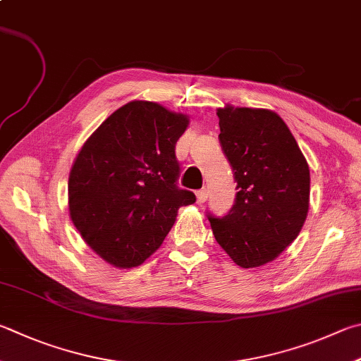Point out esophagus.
I'll return each instance as SVG.
<instances>
[{"mask_svg":"<svg viewBox=\"0 0 361 361\" xmlns=\"http://www.w3.org/2000/svg\"><path fill=\"white\" fill-rule=\"evenodd\" d=\"M207 195H208V192H207L205 188H202V189H199L197 192H195V197H197V203H199V205H202V203H205Z\"/></svg>","mask_w":361,"mask_h":361,"instance_id":"34e87169","label":"esophagus"}]
</instances>
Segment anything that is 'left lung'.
Masks as SVG:
<instances>
[{"label": "left lung", "mask_w": 361, "mask_h": 361, "mask_svg": "<svg viewBox=\"0 0 361 361\" xmlns=\"http://www.w3.org/2000/svg\"><path fill=\"white\" fill-rule=\"evenodd\" d=\"M219 142L238 192L226 216L208 213L216 241L243 268L262 267L298 237L310 208V167L276 112L218 109Z\"/></svg>", "instance_id": "8db88e82"}]
</instances>
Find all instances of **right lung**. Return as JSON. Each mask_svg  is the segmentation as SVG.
Returning a JSON list of instances; mask_svg holds the SVG:
<instances>
[{"label":"right lung","instance_id":"add662e5","mask_svg":"<svg viewBox=\"0 0 361 361\" xmlns=\"http://www.w3.org/2000/svg\"><path fill=\"white\" fill-rule=\"evenodd\" d=\"M189 118L133 101L110 115L72 164L71 219L96 254L118 268L145 262L195 195L176 186L175 145Z\"/></svg>","mask_w":361,"mask_h":361}]
</instances>
